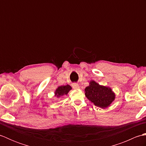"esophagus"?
<instances>
[{"label": "esophagus", "instance_id": "34e87169", "mask_svg": "<svg viewBox=\"0 0 146 146\" xmlns=\"http://www.w3.org/2000/svg\"><path fill=\"white\" fill-rule=\"evenodd\" d=\"M72 87L74 89H78L80 88V86L78 84H77V83H73L72 85Z\"/></svg>", "mask_w": 146, "mask_h": 146}]
</instances>
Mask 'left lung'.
I'll return each mask as SVG.
<instances>
[{
    "instance_id": "8db88e82",
    "label": "left lung",
    "mask_w": 146,
    "mask_h": 146,
    "mask_svg": "<svg viewBox=\"0 0 146 146\" xmlns=\"http://www.w3.org/2000/svg\"><path fill=\"white\" fill-rule=\"evenodd\" d=\"M85 96L95 106L105 108L108 107L115 99V94L110 88L100 85L91 81L85 89Z\"/></svg>"
}]
</instances>
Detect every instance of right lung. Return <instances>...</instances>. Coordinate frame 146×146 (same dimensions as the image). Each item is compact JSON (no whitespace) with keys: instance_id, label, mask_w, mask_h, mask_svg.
Wrapping results in <instances>:
<instances>
[{"instance_id":"1","label":"right lung","mask_w":146,"mask_h":146,"mask_svg":"<svg viewBox=\"0 0 146 146\" xmlns=\"http://www.w3.org/2000/svg\"><path fill=\"white\" fill-rule=\"evenodd\" d=\"M71 89V87L68 85L59 86L55 92V96H56L57 97H60V96L67 95Z\"/></svg>"}]
</instances>
